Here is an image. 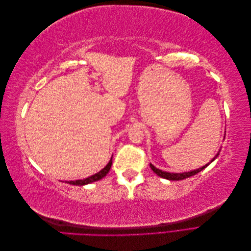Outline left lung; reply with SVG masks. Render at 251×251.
<instances>
[{"instance_id": "obj_1", "label": "left lung", "mask_w": 251, "mask_h": 251, "mask_svg": "<svg viewBox=\"0 0 251 251\" xmlns=\"http://www.w3.org/2000/svg\"><path fill=\"white\" fill-rule=\"evenodd\" d=\"M220 151H221V149L219 150L218 154H217L214 158L211 159L210 162H208L207 164H205L204 166H202V168H199V169L194 170V171H191V172H184V173H169V172H164V171H162V170H159V169H157L156 166H154V165L151 164V163H150V166H151V169L153 170V172H154L156 175H158L159 177H161V178H163V179L171 180V181H179V180H183V179H186V178H189V177L194 176V175L198 174V173H200L201 171H203L205 168H207V166H208L212 161H214L215 159L219 156Z\"/></svg>"}]
</instances>
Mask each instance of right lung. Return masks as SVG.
I'll use <instances>...</instances> for the list:
<instances>
[{
    "label": "right lung",
    "instance_id": "add662e5",
    "mask_svg": "<svg viewBox=\"0 0 251 251\" xmlns=\"http://www.w3.org/2000/svg\"><path fill=\"white\" fill-rule=\"evenodd\" d=\"M111 165H112V158L110 159L109 163L105 165L101 171L96 173L95 175H92V176H90V177H88L86 179L74 180V181H66V183H69V184H72V185H77V186H83V185H87V184L92 183V182H95V181H98V180L102 179L105 176V175H107L110 172Z\"/></svg>",
    "mask_w": 251,
    "mask_h": 251
}]
</instances>
